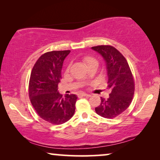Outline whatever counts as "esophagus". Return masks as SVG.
<instances>
[{
    "label": "esophagus",
    "mask_w": 160,
    "mask_h": 160,
    "mask_svg": "<svg viewBox=\"0 0 160 160\" xmlns=\"http://www.w3.org/2000/svg\"><path fill=\"white\" fill-rule=\"evenodd\" d=\"M80 95H82V96H84V97H90V96H91V95H89V94H87V93H84V92L81 93Z\"/></svg>",
    "instance_id": "obj_1"
}]
</instances>
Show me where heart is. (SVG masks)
I'll return each mask as SVG.
<instances>
[{"label":"heart","mask_w":160,"mask_h":160,"mask_svg":"<svg viewBox=\"0 0 160 160\" xmlns=\"http://www.w3.org/2000/svg\"><path fill=\"white\" fill-rule=\"evenodd\" d=\"M84 62H85V64H86L87 66L92 64L98 65V61L96 60L94 58H92V57H85L84 58Z\"/></svg>","instance_id":"heart-1"}]
</instances>
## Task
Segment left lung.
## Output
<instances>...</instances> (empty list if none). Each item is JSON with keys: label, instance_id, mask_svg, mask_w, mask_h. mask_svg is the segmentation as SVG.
<instances>
[{"label": "left lung", "instance_id": "obj_1", "mask_svg": "<svg viewBox=\"0 0 160 160\" xmlns=\"http://www.w3.org/2000/svg\"><path fill=\"white\" fill-rule=\"evenodd\" d=\"M106 62L108 75V89L111 94L101 102L95 111L100 117L112 119L123 113L130 106L135 92L132 72L124 57L112 46L101 45L92 47Z\"/></svg>", "mask_w": 160, "mask_h": 160}]
</instances>
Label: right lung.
<instances>
[{
  "label": "right lung",
  "mask_w": 160,
  "mask_h": 160,
  "mask_svg": "<svg viewBox=\"0 0 160 160\" xmlns=\"http://www.w3.org/2000/svg\"><path fill=\"white\" fill-rule=\"evenodd\" d=\"M71 51H52L42 54L32 69L29 82V97L36 113L45 121L61 124L68 121L75 112L77 96L58 92L62 78L63 61Z\"/></svg>",
  "instance_id": "1"
}]
</instances>
